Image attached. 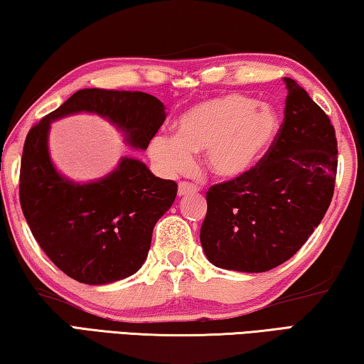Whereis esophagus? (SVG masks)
<instances>
[{
  "label": "esophagus",
  "mask_w": 364,
  "mask_h": 364,
  "mask_svg": "<svg viewBox=\"0 0 364 364\" xmlns=\"http://www.w3.org/2000/svg\"><path fill=\"white\" fill-rule=\"evenodd\" d=\"M197 186H194V184L191 183H180L178 184V196H188V194H196L197 193Z\"/></svg>",
  "instance_id": "obj_1"
}]
</instances>
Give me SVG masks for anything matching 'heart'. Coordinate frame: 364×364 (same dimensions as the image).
I'll return each mask as SVG.
<instances>
[{"label":"heart","mask_w":364,"mask_h":364,"mask_svg":"<svg viewBox=\"0 0 364 364\" xmlns=\"http://www.w3.org/2000/svg\"><path fill=\"white\" fill-rule=\"evenodd\" d=\"M281 119L271 104L241 95L202 101L178 120L176 134H157L149 156L167 176L193 168L196 152H205L208 170L236 180L255 167L278 134Z\"/></svg>","instance_id":"b5f03b06"}]
</instances>
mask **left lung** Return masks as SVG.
<instances>
[{
  "mask_svg": "<svg viewBox=\"0 0 364 364\" xmlns=\"http://www.w3.org/2000/svg\"><path fill=\"white\" fill-rule=\"evenodd\" d=\"M284 120L254 168L207 191L200 244L215 267L263 273L287 262L328 212L337 139L324 110L292 78Z\"/></svg>",
  "mask_w": 364,
  "mask_h": 364,
  "instance_id": "obj_1",
  "label": "left lung"
}]
</instances>
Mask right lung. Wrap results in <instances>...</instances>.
Returning <instances> with one entry per match:
<instances>
[{
	"label": "right lung",
	"mask_w": 364,
	"mask_h": 364,
	"mask_svg": "<svg viewBox=\"0 0 364 364\" xmlns=\"http://www.w3.org/2000/svg\"><path fill=\"white\" fill-rule=\"evenodd\" d=\"M100 115L123 141L146 151L165 122V106L141 91L85 88L28 132L19 196L33 237L56 267L83 284L102 286L136 273L151 249L154 226L176 197V183L157 178L134 157H122L100 180L78 183L49 156L51 123L67 115Z\"/></svg>",
	"instance_id": "add662e5"
}]
</instances>
